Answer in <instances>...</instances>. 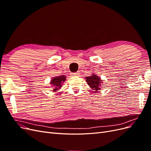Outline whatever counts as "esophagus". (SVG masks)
I'll return each instance as SVG.
<instances>
[{
  "label": "esophagus",
  "instance_id": "obj_1",
  "mask_svg": "<svg viewBox=\"0 0 151 151\" xmlns=\"http://www.w3.org/2000/svg\"><path fill=\"white\" fill-rule=\"evenodd\" d=\"M70 74H71L72 76H77L79 75V73L78 72H72V73H71Z\"/></svg>",
  "mask_w": 151,
  "mask_h": 151
}]
</instances>
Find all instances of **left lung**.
Instances as JSON below:
<instances>
[{
  "instance_id": "1",
  "label": "left lung",
  "mask_w": 151,
  "mask_h": 151,
  "mask_svg": "<svg viewBox=\"0 0 151 151\" xmlns=\"http://www.w3.org/2000/svg\"><path fill=\"white\" fill-rule=\"evenodd\" d=\"M86 81L91 89L94 90L95 93L101 90L100 87L101 86V84L103 83V81L96 74H93L90 76L86 77Z\"/></svg>"
}]
</instances>
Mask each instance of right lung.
<instances>
[{"mask_svg": "<svg viewBox=\"0 0 151 151\" xmlns=\"http://www.w3.org/2000/svg\"><path fill=\"white\" fill-rule=\"evenodd\" d=\"M66 80L65 76H60L53 77L50 81V84L53 87V92H56L57 91L60 89Z\"/></svg>", "mask_w": 151, "mask_h": 151, "instance_id": "right-lung-1", "label": "right lung"}]
</instances>
